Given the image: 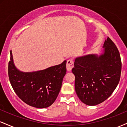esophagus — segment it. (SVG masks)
Returning <instances> with one entry per match:
<instances>
[{
	"label": "esophagus",
	"instance_id": "esophagus-1",
	"mask_svg": "<svg viewBox=\"0 0 127 127\" xmlns=\"http://www.w3.org/2000/svg\"><path fill=\"white\" fill-rule=\"evenodd\" d=\"M74 64H73V61L72 60L70 59L68 60L66 64V68L68 71H70L72 69V68L73 67Z\"/></svg>",
	"mask_w": 127,
	"mask_h": 127
}]
</instances>
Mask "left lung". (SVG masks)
Listing matches in <instances>:
<instances>
[{
	"label": "left lung",
	"mask_w": 127,
	"mask_h": 127,
	"mask_svg": "<svg viewBox=\"0 0 127 127\" xmlns=\"http://www.w3.org/2000/svg\"><path fill=\"white\" fill-rule=\"evenodd\" d=\"M100 55L89 54L75 59L72 73L75 87L81 101L95 106L109 98L120 80L121 59L118 49L107 37Z\"/></svg>",
	"instance_id": "obj_1"
}]
</instances>
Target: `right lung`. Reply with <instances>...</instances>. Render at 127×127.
<instances>
[{
  "label": "right lung",
  "mask_w": 127,
  "mask_h": 127,
  "mask_svg": "<svg viewBox=\"0 0 127 127\" xmlns=\"http://www.w3.org/2000/svg\"><path fill=\"white\" fill-rule=\"evenodd\" d=\"M8 75L15 93L26 104L37 108L50 106L59 94L66 73V61L42 70L23 72L16 68L12 52Z\"/></svg>",
  "instance_id": "right-lung-1"
}]
</instances>
